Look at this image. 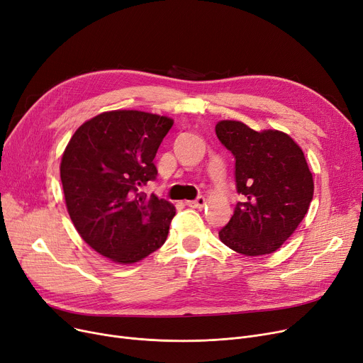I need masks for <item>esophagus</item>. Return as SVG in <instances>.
I'll list each match as a JSON object with an SVG mask.
<instances>
[{"label": "esophagus", "mask_w": 363, "mask_h": 363, "mask_svg": "<svg viewBox=\"0 0 363 363\" xmlns=\"http://www.w3.org/2000/svg\"><path fill=\"white\" fill-rule=\"evenodd\" d=\"M204 204H206V199L204 197H197L196 200H188L186 201V206H190V208H203Z\"/></svg>", "instance_id": "1"}]
</instances>
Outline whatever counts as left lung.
Instances as JSON below:
<instances>
[{
    "label": "left lung",
    "mask_w": 363,
    "mask_h": 363,
    "mask_svg": "<svg viewBox=\"0 0 363 363\" xmlns=\"http://www.w3.org/2000/svg\"><path fill=\"white\" fill-rule=\"evenodd\" d=\"M216 136L235 160L242 196L219 239L246 257L273 254L304 219L313 199V175L303 150L279 130L255 132L242 121L223 120Z\"/></svg>",
    "instance_id": "obj_1"
}]
</instances>
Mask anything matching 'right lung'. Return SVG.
<instances>
[{
  "label": "right lung",
  "mask_w": 363,
  "mask_h": 363,
  "mask_svg": "<svg viewBox=\"0 0 363 363\" xmlns=\"http://www.w3.org/2000/svg\"><path fill=\"white\" fill-rule=\"evenodd\" d=\"M173 124L144 111L102 113L82 124L60 162L67 209L83 240L118 264H133L167 239L175 206L143 186L155 181L152 160Z\"/></svg>",
  "instance_id": "right-lung-1"
}]
</instances>
